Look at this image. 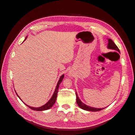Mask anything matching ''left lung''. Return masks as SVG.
I'll return each mask as SVG.
<instances>
[{"label":"left lung","mask_w":135,"mask_h":135,"mask_svg":"<svg viewBox=\"0 0 135 135\" xmlns=\"http://www.w3.org/2000/svg\"><path fill=\"white\" fill-rule=\"evenodd\" d=\"M108 48L109 49H111V50H114L115 51H117L118 52H119L120 53V51L119 50V48H118V47L116 46V44L113 42V40L110 39H108ZM76 93V104L79 107L83 110H87V111H90V112H98V111H100V110H103L105 108H92L88 107V106L86 105L85 104H83L82 102L80 101V100L79 99L77 93Z\"/></svg>","instance_id":"8db88e82"}]
</instances>
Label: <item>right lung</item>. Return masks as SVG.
I'll list each match as a JSON object with an SVG mask.
<instances>
[{"label":"right lung","instance_id":"obj_1","mask_svg":"<svg viewBox=\"0 0 135 135\" xmlns=\"http://www.w3.org/2000/svg\"><path fill=\"white\" fill-rule=\"evenodd\" d=\"M26 38H27V37H26L25 39L24 40V41H25V40L26 39ZM24 41H23V42H24ZM64 75L63 74V75H61V77L60 78V79H59V81H58L57 84V85H56V89H55V92H54V93L53 94V95H52V97L51 98V99H50V100H49L46 104L43 105V106H42V107H39V108L31 107H29V106L26 105V104H25L27 106V107H28V108H30L31 109L34 110H36V111H43V110H48V109H50L51 107H52V106L54 105V104L55 103L56 100L57 96V93H58V89H59V85H60V83H61V82H62V80H63V79H64ZM16 94H17V93H16ZM17 96L20 98V97L18 96V95H17ZM20 99L22 101V100H21V99H20Z\"/></svg>","mask_w":135,"mask_h":135}]
</instances>
